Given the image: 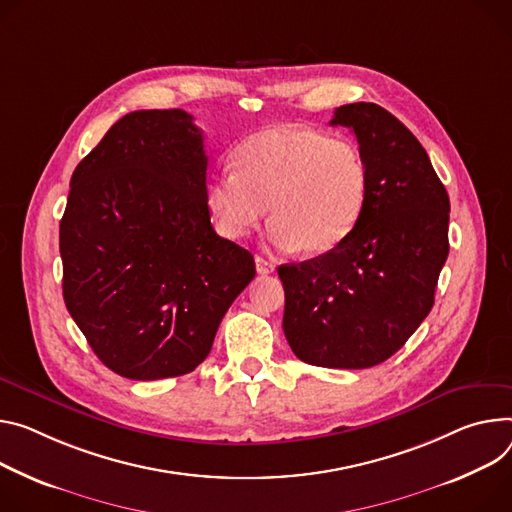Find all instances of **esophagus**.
Segmentation results:
<instances>
[{
  "label": "esophagus",
  "instance_id": "34e87169",
  "mask_svg": "<svg viewBox=\"0 0 512 512\" xmlns=\"http://www.w3.org/2000/svg\"><path fill=\"white\" fill-rule=\"evenodd\" d=\"M255 267H257V273H261V275H267V273H273V271H275V265H273L271 261L263 259L261 255L255 257Z\"/></svg>",
  "mask_w": 512,
  "mask_h": 512
}]
</instances>
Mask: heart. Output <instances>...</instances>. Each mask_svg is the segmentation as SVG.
I'll list each match as a JSON object with an SVG mask.
<instances>
[{"mask_svg": "<svg viewBox=\"0 0 512 512\" xmlns=\"http://www.w3.org/2000/svg\"><path fill=\"white\" fill-rule=\"evenodd\" d=\"M235 171H218L206 204L220 235L239 241L267 214L269 241L318 257L337 249L359 224L369 169L361 149L296 126H269L232 153Z\"/></svg>", "mask_w": 512, "mask_h": 512, "instance_id": "1", "label": "heart"}]
</instances>
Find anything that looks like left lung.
Returning <instances> with one entry per match:
<instances>
[{
    "label": "left lung",
    "instance_id": "obj_1",
    "mask_svg": "<svg viewBox=\"0 0 512 512\" xmlns=\"http://www.w3.org/2000/svg\"><path fill=\"white\" fill-rule=\"evenodd\" d=\"M331 126L355 134L369 196L337 249L277 267L284 333L304 363L365 369L392 357L433 308L449 255V196L423 145L382 106H341Z\"/></svg>",
    "mask_w": 512,
    "mask_h": 512
}]
</instances>
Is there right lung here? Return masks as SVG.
I'll list each match as a JSON object with an SVG mask.
<instances>
[{"label":"right lung","mask_w":512,"mask_h":512,"mask_svg":"<svg viewBox=\"0 0 512 512\" xmlns=\"http://www.w3.org/2000/svg\"><path fill=\"white\" fill-rule=\"evenodd\" d=\"M206 167L188 112L138 110L73 171L59 228L63 298L122 378L194 371L255 277L253 255L210 224Z\"/></svg>","instance_id":"1"}]
</instances>
